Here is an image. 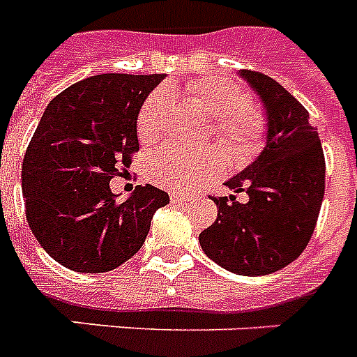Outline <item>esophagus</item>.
I'll list each match as a JSON object with an SVG mask.
<instances>
[{
    "instance_id": "obj_1",
    "label": "esophagus",
    "mask_w": 357,
    "mask_h": 357,
    "mask_svg": "<svg viewBox=\"0 0 357 357\" xmlns=\"http://www.w3.org/2000/svg\"><path fill=\"white\" fill-rule=\"evenodd\" d=\"M170 199H172V204H181V202H188V199H190V196H187V194H181V192H172Z\"/></svg>"
}]
</instances>
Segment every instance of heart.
<instances>
[{"label": "heart", "mask_w": 357, "mask_h": 357, "mask_svg": "<svg viewBox=\"0 0 357 357\" xmlns=\"http://www.w3.org/2000/svg\"><path fill=\"white\" fill-rule=\"evenodd\" d=\"M187 95L218 123L222 143L238 159L249 158L259 150L264 133V121L248 106V95L240 86L220 78H204L187 86ZM170 100L165 91H155L143 102L137 115V135L141 143H153L163 133ZM224 159L216 150L187 153L163 149L149 161L152 181L169 188H188L196 179L218 172Z\"/></svg>", "instance_id": "1"}]
</instances>
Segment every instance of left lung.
I'll use <instances>...</instances> for the list:
<instances>
[{
  "label": "left lung",
  "mask_w": 357,
  "mask_h": 357,
  "mask_svg": "<svg viewBox=\"0 0 357 357\" xmlns=\"http://www.w3.org/2000/svg\"><path fill=\"white\" fill-rule=\"evenodd\" d=\"M266 109V146L248 169L225 181L236 196L213 198L218 218L199 233L208 259L255 277L286 268L308 245L324 196V153L310 113L277 80L240 71Z\"/></svg>",
  "instance_id": "8db88e82"
}]
</instances>
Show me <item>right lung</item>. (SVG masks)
Listing matches in <instances>:
<instances>
[{
  "mask_svg": "<svg viewBox=\"0 0 357 357\" xmlns=\"http://www.w3.org/2000/svg\"><path fill=\"white\" fill-rule=\"evenodd\" d=\"M163 78L95 75L63 89L43 112L23 158L22 188L29 227L63 268H119L144 244L153 213L170 202L161 188L137 185L119 204L109 188L139 150V109Z\"/></svg>",
  "mask_w": 357,
  "mask_h": 357,
  "instance_id": "add662e5",
  "label": "right lung"
}]
</instances>
